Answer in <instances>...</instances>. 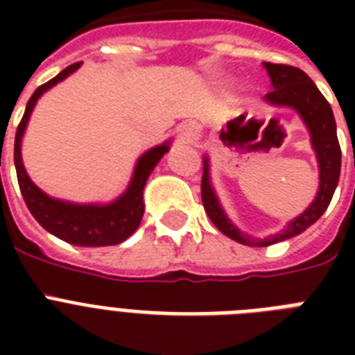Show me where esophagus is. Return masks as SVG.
Wrapping results in <instances>:
<instances>
[{
  "instance_id": "1",
  "label": "esophagus",
  "mask_w": 355,
  "mask_h": 355,
  "mask_svg": "<svg viewBox=\"0 0 355 355\" xmlns=\"http://www.w3.org/2000/svg\"><path fill=\"white\" fill-rule=\"evenodd\" d=\"M197 132H199V125L193 121L184 123L182 127H180V134H182V138L188 139V141H191V139L197 136Z\"/></svg>"
}]
</instances>
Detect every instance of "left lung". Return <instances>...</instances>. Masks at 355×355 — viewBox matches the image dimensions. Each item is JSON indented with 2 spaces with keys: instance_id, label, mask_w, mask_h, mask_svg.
Returning a JSON list of instances; mask_svg holds the SVG:
<instances>
[{
  "instance_id": "1",
  "label": "left lung",
  "mask_w": 355,
  "mask_h": 355,
  "mask_svg": "<svg viewBox=\"0 0 355 355\" xmlns=\"http://www.w3.org/2000/svg\"><path fill=\"white\" fill-rule=\"evenodd\" d=\"M263 68L267 69L270 85L275 88L263 97V101L270 107L293 108L308 128L311 147L319 162V189H317L313 202L300 216L287 223L286 228H282L280 232L265 237H252L232 225V221L221 208V202L217 199L216 189L210 180V160L205 155L200 193H202L206 214L225 236L248 247H269V245L298 236L306 228L311 227L330 206V200L339 182V175H341V147L337 139L336 118L331 112L330 103L326 101L313 80L309 79L302 69L272 62H263Z\"/></svg>"
}]
</instances>
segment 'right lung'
Instances as JSON below:
<instances>
[{
  "label": "right lung",
  "instance_id": "obj_1",
  "mask_svg": "<svg viewBox=\"0 0 355 355\" xmlns=\"http://www.w3.org/2000/svg\"><path fill=\"white\" fill-rule=\"evenodd\" d=\"M80 64H71L66 69H62L57 77L47 80L46 85L36 88V92L31 96L25 114L16 130V139H14V166H16V175H18V184L24 195V200L29 211L33 214L36 221L46 228L47 232L57 236L66 243L77 245V247H108V245H118L125 241L128 236L136 232V228L141 223L144 217V188L147 178L156 167V164L162 160L171 147V139L164 144L155 145L149 150H145L139 156L130 182L127 189L119 195L118 199L107 205H79V202H68L62 199H53L47 193H44L38 186L29 178L25 171L24 160H21V139H24L25 128L29 123L33 108L36 103L49 88L58 85L60 80L69 77L80 68Z\"/></svg>",
  "mask_w": 355,
  "mask_h": 355
}]
</instances>
